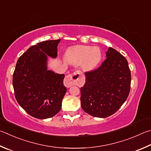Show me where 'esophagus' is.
I'll use <instances>...</instances> for the list:
<instances>
[{"instance_id":"1","label":"esophagus","mask_w":151,"mask_h":151,"mask_svg":"<svg viewBox=\"0 0 151 151\" xmlns=\"http://www.w3.org/2000/svg\"><path fill=\"white\" fill-rule=\"evenodd\" d=\"M80 71L77 70L73 74H70V75L65 76L64 79L65 86L67 88H69L75 84L77 83L78 79L80 78Z\"/></svg>"}]
</instances>
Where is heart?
Here are the masks:
<instances>
[{
  "label": "heart",
  "instance_id": "b5f03b06",
  "mask_svg": "<svg viewBox=\"0 0 151 151\" xmlns=\"http://www.w3.org/2000/svg\"><path fill=\"white\" fill-rule=\"evenodd\" d=\"M65 57L68 62L73 64L82 63L84 70H90L97 66L101 59L99 49L90 46H77L67 49Z\"/></svg>",
  "mask_w": 151,
  "mask_h": 151
}]
</instances>
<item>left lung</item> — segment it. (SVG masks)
Returning <instances> with one entry per match:
<instances>
[{
	"label": "left lung",
	"instance_id": "obj_1",
	"mask_svg": "<svg viewBox=\"0 0 151 151\" xmlns=\"http://www.w3.org/2000/svg\"><path fill=\"white\" fill-rule=\"evenodd\" d=\"M86 83L81 88V107L90 116L107 117L125 102L131 88L128 62L116 49L109 47L100 67L85 73Z\"/></svg>",
	"mask_w": 151,
	"mask_h": 151
}]
</instances>
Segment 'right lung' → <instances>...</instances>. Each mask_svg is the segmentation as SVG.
Wrapping results in <instances>:
<instances>
[{
  "instance_id": "add662e5",
  "label": "right lung",
  "mask_w": 151,
  "mask_h": 151,
  "mask_svg": "<svg viewBox=\"0 0 151 151\" xmlns=\"http://www.w3.org/2000/svg\"><path fill=\"white\" fill-rule=\"evenodd\" d=\"M61 40L38 43L19 57L13 74L16 100L32 117L47 119L60 111L67 88L64 74L47 70V56L56 58Z\"/></svg>"
}]
</instances>
